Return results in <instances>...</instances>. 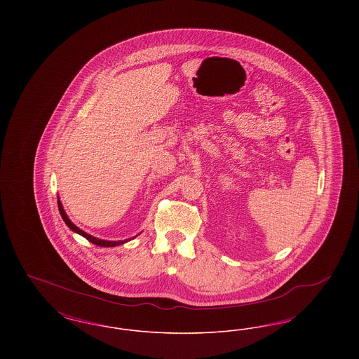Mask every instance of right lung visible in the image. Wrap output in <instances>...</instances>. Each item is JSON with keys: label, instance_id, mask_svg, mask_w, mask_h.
Returning a JSON list of instances; mask_svg holds the SVG:
<instances>
[{"label": "right lung", "instance_id": "obj_1", "mask_svg": "<svg viewBox=\"0 0 359 359\" xmlns=\"http://www.w3.org/2000/svg\"><path fill=\"white\" fill-rule=\"evenodd\" d=\"M57 207H59V211H60V215H62L63 221H65V223L69 226V230H72L74 233H76V234H79V236L85 237L87 241H90V242H91V243H94V245H98V246H102V248H113V246H120L122 243H125V242H128V241H130V239H123V241H106V239H100L97 238V237H93V236H90L88 233H86V231H83L82 229H79L78 226H75L74 223L69 221V215L66 214V211H65V208H63V205H62L60 199H57ZM137 236H138V234H137ZM133 238H135V237H133Z\"/></svg>", "mask_w": 359, "mask_h": 359}]
</instances>
